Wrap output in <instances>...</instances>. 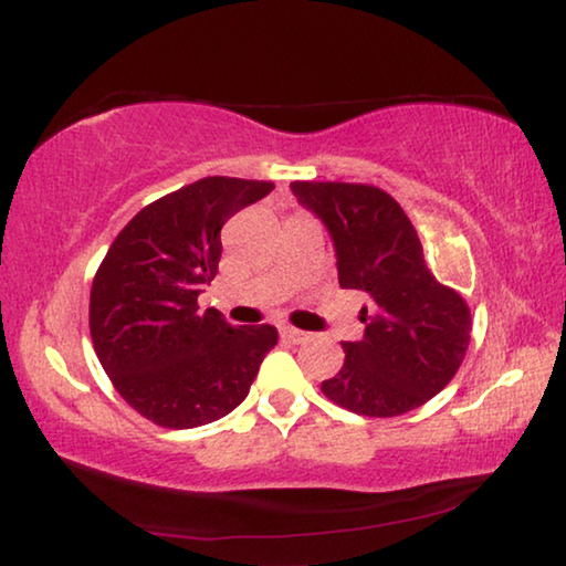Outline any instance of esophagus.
<instances>
[{
  "mask_svg": "<svg viewBox=\"0 0 566 566\" xmlns=\"http://www.w3.org/2000/svg\"><path fill=\"white\" fill-rule=\"evenodd\" d=\"M280 332H282V337L286 339V343H294V345H300V343H304V339H310L307 332H302L297 327H290V325L280 327Z\"/></svg>",
  "mask_w": 566,
  "mask_h": 566,
  "instance_id": "esophagus-1",
  "label": "esophagus"
}]
</instances>
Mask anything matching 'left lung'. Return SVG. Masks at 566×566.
Returning <instances> with one entry per match:
<instances>
[{
  "mask_svg": "<svg viewBox=\"0 0 566 566\" xmlns=\"http://www.w3.org/2000/svg\"><path fill=\"white\" fill-rule=\"evenodd\" d=\"M290 188L325 223L339 286L370 297L363 339L343 343V370L322 382V392L370 418L420 408L451 382L469 349L471 312L463 297L430 272L416 229L390 193L337 181Z\"/></svg>",
  "mask_w": 566,
  "mask_h": 566,
  "instance_id": "1",
  "label": "left lung"
}]
</instances>
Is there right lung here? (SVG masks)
I'll list each match as a JSON object with an SVG mask.
<instances>
[{"mask_svg":"<svg viewBox=\"0 0 566 566\" xmlns=\"http://www.w3.org/2000/svg\"><path fill=\"white\" fill-rule=\"evenodd\" d=\"M274 184L209 176L128 221L90 292V335L130 408L164 428L229 416L276 345L272 325L234 327L199 294L219 272L221 227Z\"/></svg>","mask_w":566,"mask_h":566,"instance_id":"obj_1","label":"right lung"}]
</instances>
